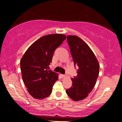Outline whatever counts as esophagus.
I'll return each mask as SVG.
<instances>
[{"label": "esophagus", "mask_w": 122, "mask_h": 122, "mask_svg": "<svg viewBox=\"0 0 122 122\" xmlns=\"http://www.w3.org/2000/svg\"><path fill=\"white\" fill-rule=\"evenodd\" d=\"M61 77H62V78H63V77H65L66 75H63V74H61Z\"/></svg>", "instance_id": "34e87169"}]
</instances>
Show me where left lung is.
<instances>
[{
  "label": "left lung",
  "instance_id": "1",
  "mask_svg": "<svg viewBox=\"0 0 122 122\" xmlns=\"http://www.w3.org/2000/svg\"><path fill=\"white\" fill-rule=\"evenodd\" d=\"M67 39L74 67L77 66L78 69L77 75L71 78L72 86L66 93L73 100L80 101L87 97L94 87L100 66L92 49L82 39L75 36H69Z\"/></svg>",
  "mask_w": 122,
  "mask_h": 122
}]
</instances>
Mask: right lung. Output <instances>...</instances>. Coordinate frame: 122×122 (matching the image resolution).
Segmentation results:
<instances>
[{
  "instance_id": "right-lung-1",
  "label": "right lung",
  "mask_w": 122,
  "mask_h": 122,
  "mask_svg": "<svg viewBox=\"0 0 122 122\" xmlns=\"http://www.w3.org/2000/svg\"><path fill=\"white\" fill-rule=\"evenodd\" d=\"M61 34L41 37L26 51L20 61L23 81L29 93L36 99H43L51 94L54 84L58 80L56 73L48 70L53 54L65 40Z\"/></svg>"
}]
</instances>
